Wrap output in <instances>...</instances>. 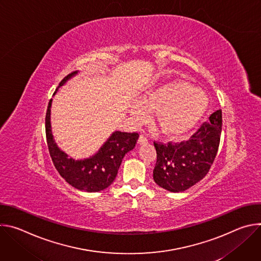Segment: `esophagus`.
Wrapping results in <instances>:
<instances>
[{
  "label": "esophagus",
  "mask_w": 261,
  "mask_h": 261,
  "mask_svg": "<svg viewBox=\"0 0 261 261\" xmlns=\"http://www.w3.org/2000/svg\"><path fill=\"white\" fill-rule=\"evenodd\" d=\"M147 138L144 136V135H140L139 136V138H138V143L139 144H145V143H147Z\"/></svg>",
  "instance_id": "34e87169"
}]
</instances>
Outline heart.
Instances as JSON below:
<instances>
[{"label":"heart","mask_w":261,"mask_h":261,"mask_svg":"<svg viewBox=\"0 0 261 261\" xmlns=\"http://www.w3.org/2000/svg\"><path fill=\"white\" fill-rule=\"evenodd\" d=\"M208 98L204 92L186 82H169L148 90L141 101L130 106L132 118L144 122L150 111H157L160 131L172 139H179L193 130L204 117Z\"/></svg>","instance_id":"obj_1"}]
</instances>
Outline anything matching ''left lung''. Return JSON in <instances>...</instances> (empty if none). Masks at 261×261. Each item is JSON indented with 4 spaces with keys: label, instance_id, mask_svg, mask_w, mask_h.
Wrapping results in <instances>:
<instances>
[{
    "label": "left lung",
    "instance_id": "obj_1",
    "mask_svg": "<svg viewBox=\"0 0 261 261\" xmlns=\"http://www.w3.org/2000/svg\"><path fill=\"white\" fill-rule=\"evenodd\" d=\"M208 120L188 141L178 144L154 142L157 162L153 177L161 188L173 193L184 192L206 175L220 143L221 109L215 111Z\"/></svg>",
    "mask_w": 261,
    "mask_h": 261
}]
</instances>
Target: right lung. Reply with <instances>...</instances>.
Segmentation results:
<instances>
[{
  "mask_svg": "<svg viewBox=\"0 0 261 261\" xmlns=\"http://www.w3.org/2000/svg\"><path fill=\"white\" fill-rule=\"evenodd\" d=\"M77 73L79 71L72 72L66 76L60 83L54 95ZM51 103L53 99H50L46 111L45 131L49 154L55 167L68 184L81 191L99 192L108 188L118 174L123 158L134 148L139 136L138 133L115 131L97 153L89 158L76 160L63 152L54 139L50 122Z\"/></svg>",
  "mask_w": 261,
  "mask_h": 261,
  "instance_id": "add662e5",
  "label": "right lung"
}]
</instances>
